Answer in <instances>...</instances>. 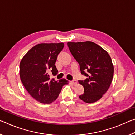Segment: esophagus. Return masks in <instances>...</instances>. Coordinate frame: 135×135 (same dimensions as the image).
<instances>
[{"instance_id":"34e87169","label":"esophagus","mask_w":135,"mask_h":135,"mask_svg":"<svg viewBox=\"0 0 135 135\" xmlns=\"http://www.w3.org/2000/svg\"><path fill=\"white\" fill-rule=\"evenodd\" d=\"M71 84H73V85H76V84H77V80H72L71 81Z\"/></svg>"}]
</instances>
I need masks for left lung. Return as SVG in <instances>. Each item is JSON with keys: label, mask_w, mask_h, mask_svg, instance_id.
<instances>
[{"label": "left lung", "mask_w": 135, "mask_h": 135, "mask_svg": "<svg viewBox=\"0 0 135 135\" xmlns=\"http://www.w3.org/2000/svg\"><path fill=\"white\" fill-rule=\"evenodd\" d=\"M73 57L79 64L81 73L88 77L79 80L84 88L79 98L86 103H93L102 97L111 85L114 66L105 50L92 42H68Z\"/></svg>", "instance_id": "1"}]
</instances>
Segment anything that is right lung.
<instances>
[{
    "instance_id": "1",
    "label": "right lung",
    "mask_w": 135,
    "mask_h": 135,
    "mask_svg": "<svg viewBox=\"0 0 135 135\" xmlns=\"http://www.w3.org/2000/svg\"><path fill=\"white\" fill-rule=\"evenodd\" d=\"M64 46V43H40L30 49L20 62L22 83L29 94L40 103H52L58 97L62 86L68 84L65 79H50L49 75V71L54 76L58 74L55 64Z\"/></svg>"
}]
</instances>
